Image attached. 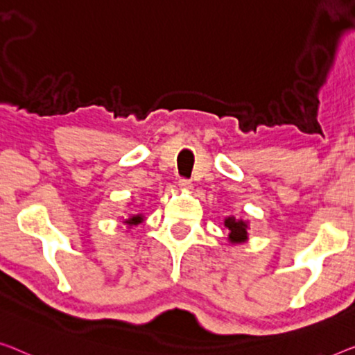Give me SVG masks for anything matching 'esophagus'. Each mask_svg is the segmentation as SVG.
<instances>
[{
    "instance_id": "esophagus-1",
    "label": "esophagus",
    "mask_w": 355,
    "mask_h": 355,
    "mask_svg": "<svg viewBox=\"0 0 355 355\" xmlns=\"http://www.w3.org/2000/svg\"><path fill=\"white\" fill-rule=\"evenodd\" d=\"M178 187H180V189H182V191L189 193L193 189V183L189 182V180H187V178H182L178 182Z\"/></svg>"
}]
</instances>
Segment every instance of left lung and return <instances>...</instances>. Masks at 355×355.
Instances as JSON below:
<instances>
[{
    "mask_svg": "<svg viewBox=\"0 0 355 355\" xmlns=\"http://www.w3.org/2000/svg\"><path fill=\"white\" fill-rule=\"evenodd\" d=\"M225 228L228 230V242L231 245L244 244L248 241V221L236 216H226L223 220Z\"/></svg>",
    "mask_w": 355,
    "mask_h": 355,
    "instance_id": "8db88e82",
    "label": "left lung"
}]
</instances>
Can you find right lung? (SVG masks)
<instances>
[{
	"label": "right lung",
	"instance_id": "right-lung-1",
	"mask_svg": "<svg viewBox=\"0 0 355 355\" xmlns=\"http://www.w3.org/2000/svg\"><path fill=\"white\" fill-rule=\"evenodd\" d=\"M144 221H145L144 214H130V215H127L125 218H123V223H124L129 230L132 228V226H137V225L144 223Z\"/></svg>",
	"mask_w": 355,
	"mask_h": 355
}]
</instances>
